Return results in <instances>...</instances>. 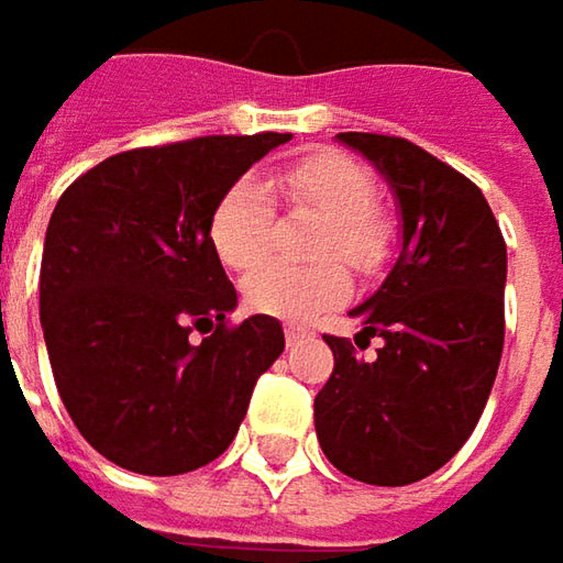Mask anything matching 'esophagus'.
I'll return each instance as SVG.
<instances>
[{"mask_svg":"<svg viewBox=\"0 0 563 563\" xmlns=\"http://www.w3.org/2000/svg\"><path fill=\"white\" fill-rule=\"evenodd\" d=\"M283 333H286V342H289V345H299L301 340H308V336H311V333H308L305 327H299V323H286V330H283Z\"/></svg>","mask_w":563,"mask_h":563,"instance_id":"obj_1","label":"esophagus"}]
</instances>
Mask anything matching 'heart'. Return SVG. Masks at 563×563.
<instances>
[{"mask_svg": "<svg viewBox=\"0 0 563 563\" xmlns=\"http://www.w3.org/2000/svg\"><path fill=\"white\" fill-rule=\"evenodd\" d=\"M286 196L320 214L327 227L318 236V255H336L355 271H374L389 249V227L374 211V177L340 152L308 155L283 174ZM274 199L262 177H240L221 196L211 214V245L230 271H249L264 262L271 243ZM349 280L340 264L311 267L264 264L243 280V299L252 311L280 320H308L345 299Z\"/></svg>", "mask_w": 563, "mask_h": 563, "instance_id": "1", "label": "heart"}]
</instances>
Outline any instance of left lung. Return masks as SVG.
<instances>
[{"label": "left lung", "mask_w": 563, "mask_h": 563, "mask_svg": "<svg viewBox=\"0 0 563 563\" xmlns=\"http://www.w3.org/2000/svg\"><path fill=\"white\" fill-rule=\"evenodd\" d=\"M393 189L401 245L386 280L352 308L358 360L327 336L336 367L314 398L327 461L371 486H408L437 474L474 433L505 345L508 249L493 208L464 174L408 140L340 133Z\"/></svg>", "instance_id": "left-lung-1"}]
</instances>
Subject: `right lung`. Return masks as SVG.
<instances>
[{
	"instance_id": "1",
	"label": "right lung",
	"mask_w": 563,
	"mask_h": 563,
	"mask_svg": "<svg viewBox=\"0 0 563 563\" xmlns=\"http://www.w3.org/2000/svg\"><path fill=\"white\" fill-rule=\"evenodd\" d=\"M289 140L202 136L121 152L55 205L40 323L74 427L118 467L174 476L223 455L255 383L283 355L277 318L227 323L236 289L211 245V214Z\"/></svg>"
}]
</instances>
